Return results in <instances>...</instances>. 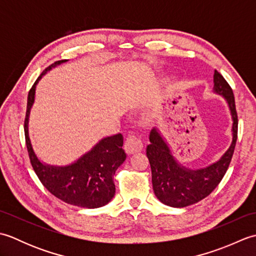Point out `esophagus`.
<instances>
[{
	"label": "esophagus",
	"mask_w": 256,
	"mask_h": 256,
	"mask_svg": "<svg viewBox=\"0 0 256 256\" xmlns=\"http://www.w3.org/2000/svg\"><path fill=\"white\" fill-rule=\"evenodd\" d=\"M124 150L128 155L140 153V152L143 150L142 140L138 138L135 135H128L124 143Z\"/></svg>",
	"instance_id": "obj_1"
}]
</instances>
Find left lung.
Wrapping results in <instances>:
<instances>
[{
	"label": "left lung",
	"mask_w": 256,
	"mask_h": 256,
	"mask_svg": "<svg viewBox=\"0 0 256 256\" xmlns=\"http://www.w3.org/2000/svg\"><path fill=\"white\" fill-rule=\"evenodd\" d=\"M214 91L224 98L232 116V143L221 158L206 167L189 170L180 165L172 154L170 146L157 128L150 134V144L146 155L152 170L155 196L166 206L184 208L209 196L226 175L232 160L238 138V114L233 91L226 79L216 72L214 74Z\"/></svg>",
	"instance_id": "1"
}]
</instances>
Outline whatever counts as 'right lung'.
Returning <instances> with one entry per match:
<instances>
[{"label": "right lung", "instance_id": "add662e5", "mask_svg": "<svg viewBox=\"0 0 256 256\" xmlns=\"http://www.w3.org/2000/svg\"><path fill=\"white\" fill-rule=\"evenodd\" d=\"M66 62L58 60L46 68L28 92L24 122L27 150L37 177L48 192L69 204L89 209L100 208L110 202L116 194L113 176L126 158V154L122 148V134L102 138L88 153L67 166H52L42 162L30 143L28 121L30 108L35 101L36 84L52 68Z\"/></svg>", "mask_w": 256, "mask_h": 256}]
</instances>
